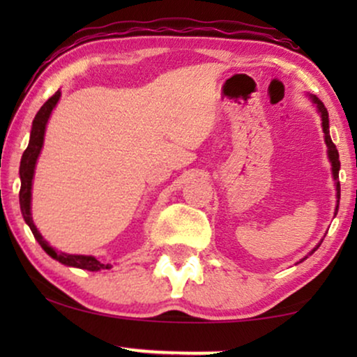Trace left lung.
<instances>
[{"label": "left lung", "instance_id": "left-lung-1", "mask_svg": "<svg viewBox=\"0 0 357 357\" xmlns=\"http://www.w3.org/2000/svg\"><path fill=\"white\" fill-rule=\"evenodd\" d=\"M310 99L314 104L317 105V109L320 112V116H321V128H324V133H325V143H326V148H328V158H330V162H331V172H333V178L336 180V198L340 199V154H338V149H336V146L333 144V141L330 138V130H328V112H326L324 102H321L319 97L315 96H310ZM338 209V206H336ZM336 216V213H335ZM320 245V243H319ZM317 245V247H319ZM315 248L312 250L310 253H314Z\"/></svg>", "mask_w": 357, "mask_h": 357}]
</instances>
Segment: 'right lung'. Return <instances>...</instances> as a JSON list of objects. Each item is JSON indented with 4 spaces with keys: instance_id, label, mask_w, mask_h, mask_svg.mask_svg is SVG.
Wrapping results in <instances>:
<instances>
[{
    "instance_id": "right-lung-1",
    "label": "right lung",
    "mask_w": 357,
    "mask_h": 357,
    "mask_svg": "<svg viewBox=\"0 0 357 357\" xmlns=\"http://www.w3.org/2000/svg\"><path fill=\"white\" fill-rule=\"evenodd\" d=\"M61 92L56 91L45 104L40 107V110L37 112L36 119L32 121V130H31V139H29L27 149L24 151L22 159H21V167H19V175H21V192H19V203H21V211L24 216V221L29 224L33 237L37 238V242L40 243V247L45 250L52 258H55L56 261L63 263L66 266H75L81 268V270L87 271H100V270H109V265H104L94 257L87 255H70V253L58 252L55 248L48 245V242L42 237V234L37 231L36 224L32 221L31 214V199H32V178H33V170H36V162L38 154H40L42 146H43V136H45V126L47 121L50 119L52 110L55 109L56 102L60 100Z\"/></svg>"
}]
</instances>
